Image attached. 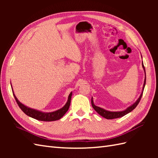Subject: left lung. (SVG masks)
I'll return each instance as SVG.
<instances>
[{
	"mask_svg": "<svg viewBox=\"0 0 158 158\" xmlns=\"http://www.w3.org/2000/svg\"><path fill=\"white\" fill-rule=\"evenodd\" d=\"M142 65H143V68L144 70H145V66H144V65H143V63ZM145 83H146V73H145V81H144V84H143V92L141 93V94H140V97L138 98V100H136V102L134 103L132 106L127 107V108L126 110H123V111H115V112L113 111H113H109V110H105L104 109L100 108V107L97 106H96L94 105V104L93 100H92V107L94 108V109L99 114V115H100L103 117H105V118H106L107 119H112L119 118V117H123L124 115H126V114L129 113L130 112L132 111V110L135 109L136 107V106L139 105L140 100V99H141V97L143 96V90H144V88H145Z\"/></svg>",
	"mask_w": 158,
	"mask_h": 158,
	"instance_id": "left-lung-1",
	"label": "left lung"
}]
</instances>
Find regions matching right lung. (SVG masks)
Wrapping results in <instances>:
<instances>
[{
    "label": "right lung",
    "mask_w": 158,
    "mask_h": 158,
    "mask_svg": "<svg viewBox=\"0 0 158 158\" xmlns=\"http://www.w3.org/2000/svg\"><path fill=\"white\" fill-rule=\"evenodd\" d=\"M13 94L19 107L22 109V111L26 115H27L28 116L31 117H32V118H34L35 119L40 120V121H44V122H52V121L58 120L61 118V117H62L63 115H64V114L67 112V110H68L69 109V106L70 105V100H71V96H72V92H70V94L69 96L68 101H67L66 105L64 106L62 109L51 113H43L41 111H39V110H36L35 109H31L28 106L23 105V104L20 102L18 100V98H16L14 93L13 92Z\"/></svg>",
    "instance_id": "1"
}]
</instances>
